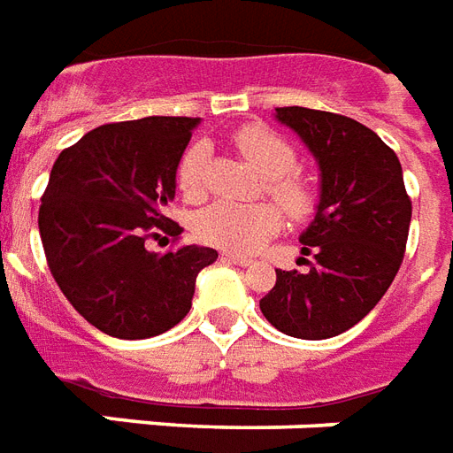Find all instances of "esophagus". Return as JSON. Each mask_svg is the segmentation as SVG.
Returning a JSON list of instances; mask_svg holds the SVG:
<instances>
[{
    "mask_svg": "<svg viewBox=\"0 0 453 453\" xmlns=\"http://www.w3.org/2000/svg\"><path fill=\"white\" fill-rule=\"evenodd\" d=\"M220 261H226V264H233V265H242V268L251 264V258L237 257V254H223V257H220Z\"/></svg>",
    "mask_w": 453,
    "mask_h": 453,
    "instance_id": "obj_1",
    "label": "esophagus"
}]
</instances>
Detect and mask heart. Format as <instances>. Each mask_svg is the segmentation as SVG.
I'll return each instance as SVG.
<instances>
[{
  "label": "heart",
  "instance_id": "obj_1",
  "mask_svg": "<svg viewBox=\"0 0 453 453\" xmlns=\"http://www.w3.org/2000/svg\"><path fill=\"white\" fill-rule=\"evenodd\" d=\"M234 147L242 158L264 178L265 188L275 202L292 216L306 219L313 209V192L309 185L289 178L296 157L288 142L258 126L244 127L234 137ZM209 147L192 144L178 165V188L188 202H199L206 192ZM282 227L280 211L273 203H233L216 202L206 206L195 220L196 237L211 247L233 254H251L264 247Z\"/></svg>",
  "mask_w": 453,
  "mask_h": 453
}]
</instances>
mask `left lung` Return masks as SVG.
Wrapping results in <instances>:
<instances>
[{
  "mask_svg": "<svg viewBox=\"0 0 453 453\" xmlns=\"http://www.w3.org/2000/svg\"><path fill=\"white\" fill-rule=\"evenodd\" d=\"M316 158V213L299 234L309 271H275L258 302L273 327L299 340H327L354 327L388 292L402 265L411 199L402 164L371 127L303 106L275 109Z\"/></svg>",
  "mask_w": 453,
  "mask_h": 453,
  "instance_id": "obj_1",
  "label": "left lung"
}]
</instances>
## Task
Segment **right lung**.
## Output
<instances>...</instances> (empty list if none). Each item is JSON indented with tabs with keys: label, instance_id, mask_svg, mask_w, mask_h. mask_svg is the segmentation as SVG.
<instances>
[{
	"label": "right lung",
	"instance_id": "add662e5",
	"mask_svg": "<svg viewBox=\"0 0 453 453\" xmlns=\"http://www.w3.org/2000/svg\"><path fill=\"white\" fill-rule=\"evenodd\" d=\"M199 119L147 116L109 123L58 154L40 206L54 280L82 319L119 340H147L189 313L196 275L219 258L188 244L157 254L147 237L180 234L165 216L175 173Z\"/></svg>",
	"mask_w": 453,
	"mask_h": 453
}]
</instances>
